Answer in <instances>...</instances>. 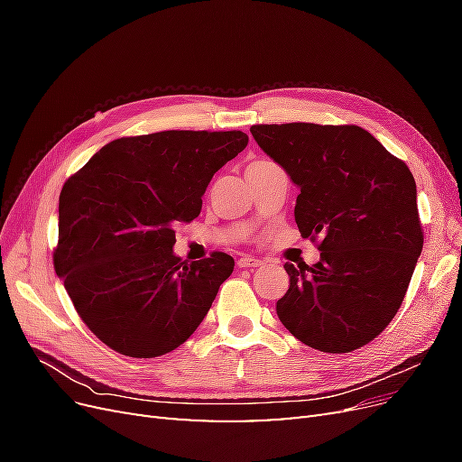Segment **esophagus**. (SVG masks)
<instances>
[{
    "instance_id": "34e87169",
    "label": "esophagus",
    "mask_w": 462,
    "mask_h": 462,
    "mask_svg": "<svg viewBox=\"0 0 462 462\" xmlns=\"http://www.w3.org/2000/svg\"><path fill=\"white\" fill-rule=\"evenodd\" d=\"M236 265L243 270H253V268H258V265H262V260L254 258V256H243L236 260Z\"/></svg>"
}]
</instances>
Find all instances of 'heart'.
I'll return each mask as SVG.
<instances>
[{
  "label": "heart",
  "mask_w": 462,
  "mask_h": 462,
  "mask_svg": "<svg viewBox=\"0 0 462 462\" xmlns=\"http://www.w3.org/2000/svg\"><path fill=\"white\" fill-rule=\"evenodd\" d=\"M262 163H268V160H254V162L248 163V167H250V165H262Z\"/></svg>",
  "instance_id": "1"
}]
</instances>
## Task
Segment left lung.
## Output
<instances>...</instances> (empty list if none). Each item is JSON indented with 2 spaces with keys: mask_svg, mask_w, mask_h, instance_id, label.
Here are the masks:
<instances>
[{
  "mask_svg": "<svg viewBox=\"0 0 462 462\" xmlns=\"http://www.w3.org/2000/svg\"><path fill=\"white\" fill-rule=\"evenodd\" d=\"M250 133L300 189L297 226L319 250L314 265L285 263L277 316L321 353L356 351L395 318L422 253L414 177L358 125H253Z\"/></svg>",
  "mask_w": 462,
  "mask_h": 462,
  "instance_id": "8db88e82",
  "label": "left lung"
}]
</instances>
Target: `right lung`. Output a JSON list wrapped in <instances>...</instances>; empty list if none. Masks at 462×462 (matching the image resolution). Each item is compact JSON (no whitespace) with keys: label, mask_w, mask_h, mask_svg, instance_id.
<instances>
[{"label":"right lung","mask_w":462,"mask_h":462,"mask_svg":"<svg viewBox=\"0 0 462 462\" xmlns=\"http://www.w3.org/2000/svg\"><path fill=\"white\" fill-rule=\"evenodd\" d=\"M246 144L243 131L123 136L65 180L53 268L109 348L153 358L197 331L235 260L219 250L180 260L175 227L199 217L214 173Z\"/></svg>","instance_id":"1"}]
</instances>
